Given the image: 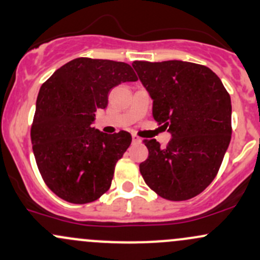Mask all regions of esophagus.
Instances as JSON below:
<instances>
[{
  "label": "esophagus",
  "instance_id": "34e87169",
  "mask_svg": "<svg viewBox=\"0 0 260 260\" xmlns=\"http://www.w3.org/2000/svg\"><path fill=\"white\" fill-rule=\"evenodd\" d=\"M132 142H133V143H135V144H138V143H141L142 139L139 138V137H137L136 135H132Z\"/></svg>",
  "mask_w": 260,
  "mask_h": 260
}]
</instances>
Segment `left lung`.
Here are the masks:
<instances>
[{
	"label": "left lung",
	"mask_w": 260,
	"mask_h": 260,
	"mask_svg": "<svg viewBox=\"0 0 260 260\" xmlns=\"http://www.w3.org/2000/svg\"><path fill=\"white\" fill-rule=\"evenodd\" d=\"M132 67L153 100V118L172 135L165 148L155 139L143 141L149 150L139 165L145 184L172 201L193 198L217 175L230 145V95L204 65L168 60Z\"/></svg>",
	"instance_id": "left-lung-1"
}]
</instances>
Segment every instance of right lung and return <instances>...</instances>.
<instances>
[{
	"label": "right lung",
	"instance_id": "right-lung-1",
	"mask_svg": "<svg viewBox=\"0 0 260 260\" xmlns=\"http://www.w3.org/2000/svg\"><path fill=\"white\" fill-rule=\"evenodd\" d=\"M137 80L125 62L78 58L42 85L30 138L43 180L60 199L88 204L110 189L132 137L125 131L106 135L92 123L96 111L107 107L111 88Z\"/></svg>",
	"mask_w": 260,
	"mask_h": 260
}]
</instances>
